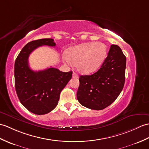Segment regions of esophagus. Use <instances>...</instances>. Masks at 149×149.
I'll return each instance as SVG.
<instances>
[{"mask_svg": "<svg viewBox=\"0 0 149 149\" xmlns=\"http://www.w3.org/2000/svg\"><path fill=\"white\" fill-rule=\"evenodd\" d=\"M72 77H73V78H75V79H77L79 77L78 75L75 73V72H74L73 74H72Z\"/></svg>", "mask_w": 149, "mask_h": 149, "instance_id": "34e87169", "label": "esophagus"}]
</instances>
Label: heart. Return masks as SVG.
<instances>
[{"label":"heart","instance_id":"obj_1","mask_svg":"<svg viewBox=\"0 0 149 149\" xmlns=\"http://www.w3.org/2000/svg\"><path fill=\"white\" fill-rule=\"evenodd\" d=\"M106 56L107 47L103 43H86L70 48L65 60L69 65H77L79 71L88 74L101 66Z\"/></svg>","mask_w":149,"mask_h":149}]
</instances>
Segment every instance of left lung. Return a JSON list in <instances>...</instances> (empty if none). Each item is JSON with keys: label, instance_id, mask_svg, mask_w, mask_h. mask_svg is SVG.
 I'll list each match as a JSON object with an SVG mask.
<instances>
[{"label": "left lung", "instance_id": "8db88e82", "mask_svg": "<svg viewBox=\"0 0 149 149\" xmlns=\"http://www.w3.org/2000/svg\"><path fill=\"white\" fill-rule=\"evenodd\" d=\"M126 58L117 45H111L99 70L90 75H81L77 93L79 103L92 110H102L118 97L125 82Z\"/></svg>", "mask_w": 149, "mask_h": 149}]
</instances>
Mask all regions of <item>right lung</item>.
Returning <instances> with one entry per match:
<instances>
[{
  "instance_id": "add662e5",
  "label": "right lung",
  "mask_w": 149,
  "mask_h": 149,
  "mask_svg": "<svg viewBox=\"0 0 149 149\" xmlns=\"http://www.w3.org/2000/svg\"><path fill=\"white\" fill-rule=\"evenodd\" d=\"M42 46H55L53 39L33 40L26 44L15 64V89L21 103L30 112L43 115L52 111L58 103L61 91L70 80L72 72H61L51 67L33 71L29 67V57Z\"/></svg>"
}]
</instances>
